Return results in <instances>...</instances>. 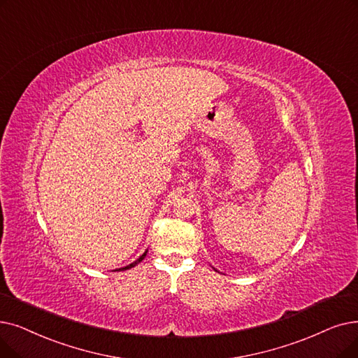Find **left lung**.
<instances>
[{
  "mask_svg": "<svg viewBox=\"0 0 358 358\" xmlns=\"http://www.w3.org/2000/svg\"><path fill=\"white\" fill-rule=\"evenodd\" d=\"M213 269H215V268H213Z\"/></svg>",
  "mask_w": 358,
  "mask_h": 358,
  "instance_id": "1",
  "label": "left lung"
}]
</instances>
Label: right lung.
<instances>
[{"mask_svg": "<svg viewBox=\"0 0 358 358\" xmlns=\"http://www.w3.org/2000/svg\"><path fill=\"white\" fill-rule=\"evenodd\" d=\"M146 253H148V250L141 256V257H138L137 260H134L133 263H130V265H127V266H124V268H120V269H115V271H127V269H131V268H134L136 265H137V263H141L145 257H146Z\"/></svg>", "mask_w": 358, "mask_h": 358, "instance_id": "right-lung-1", "label": "right lung"}]
</instances>
